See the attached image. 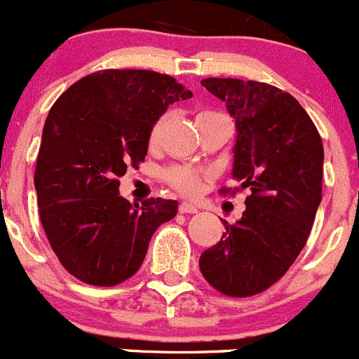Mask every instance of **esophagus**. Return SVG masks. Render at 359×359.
Wrapping results in <instances>:
<instances>
[{
	"mask_svg": "<svg viewBox=\"0 0 359 359\" xmlns=\"http://www.w3.org/2000/svg\"><path fill=\"white\" fill-rule=\"evenodd\" d=\"M180 212L182 214H198V207H196L194 203H182L180 205Z\"/></svg>",
	"mask_w": 359,
	"mask_h": 359,
	"instance_id": "esophagus-1",
	"label": "esophagus"
}]
</instances>
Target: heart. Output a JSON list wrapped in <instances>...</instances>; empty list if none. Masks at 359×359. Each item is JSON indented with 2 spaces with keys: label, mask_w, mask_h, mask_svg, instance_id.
<instances>
[{
  "label": "heart",
  "mask_w": 359,
  "mask_h": 359,
  "mask_svg": "<svg viewBox=\"0 0 359 359\" xmlns=\"http://www.w3.org/2000/svg\"><path fill=\"white\" fill-rule=\"evenodd\" d=\"M205 113H208V111H203V113H199V115H205ZM163 126H165V116H161V118H158L156 122L152 123L151 133H149V142H151V144H156ZM163 177H165V182L169 183L172 189H176L177 192H182V194H187V196L196 194V192L201 189V183H203V176L198 172V170L189 169V167H182V165L169 167V169L165 170Z\"/></svg>",
  "instance_id": "b5f03b06"
}]
</instances>
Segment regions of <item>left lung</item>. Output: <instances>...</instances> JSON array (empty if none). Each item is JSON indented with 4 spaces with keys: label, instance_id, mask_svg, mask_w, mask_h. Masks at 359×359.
<instances>
[{
    "label": "left lung",
    "instance_id": "left-lung-1",
    "mask_svg": "<svg viewBox=\"0 0 359 359\" xmlns=\"http://www.w3.org/2000/svg\"><path fill=\"white\" fill-rule=\"evenodd\" d=\"M201 84L226 104L236 118V194L250 189L237 223L224 221L223 237L199 257L214 290L233 298L253 297L286 275L306 246L322 201L323 145L298 100L266 82L205 79Z\"/></svg>",
    "mask_w": 359,
    "mask_h": 359
}]
</instances>
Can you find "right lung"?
<instances>
[{
	"label": "right lung",
	"instance_id": "obj_1",
	"mask_svg": "<svg viewBox=\"0 0 359 359\" xmlns=\"http://www.w3.org/2000/svg\"><path fill=\"white\" fill-rule=\"evenodd\" d=\"M192 97L149 69H102L57 98L43 129L34 185L44 233L69 275L111 287L140 269L152 233L176 215L172 199L142 205L118 194L128 165L145 160L152 123Z\"/></svg>",
	"mask_w": 359,
	"mask_h": 359
}]
</instances>
